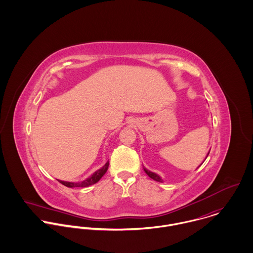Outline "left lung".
Returning a JSON list of instances; mask_svg holds the SVG:
<instances>
[{
  "label": "left lung",
  "mask_w": 253,
  "mask_h": 253,
  "mask_svg": "<svg viewBox=\"0 0 253 253\" xmlns=\"http://www.w3.org/2000/svg\"><path fill=\"white\" fill-rule=\"evenodd\" d=\"M209 154H210V152L208 153V155H207V158H208ZM144 171L146 172V174H147V175H148L150 178H152L153 180L158 181V182H163V179L161 178V176H160V175H158L157 173H155V172H152V171L148 170V169H145V168Z\"/></svg>",
  "instance_id": "8db88e82"
}]
</instances>
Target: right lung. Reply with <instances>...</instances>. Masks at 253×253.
Segmentation results:
<instances>
[{"instance_id": "obj_1", "label": "right lung", "mask_w": 253, "mask_h": 253, "mask_svg": "<svg viewBox=\"0 0 253 253\" xmlns=\"http://www.w3.org/2000/svg\"><path fill=\"white\" fill-rule=\"evenodd\" d=\"M109 162H107L101 169H99L98 170H96L93 174H91L88 178H86L85 180L82 181V182H68V181H59L61 184H63L64 186L66 187H69V188H75V187H88L92 184H95L96 182L101 179V177L106 173L107 169H108Z\"/></svg>"}]
</instances>
